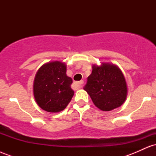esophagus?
Here are the masks:
<instances>
[{
    "label": "esophagus",
    "instance_id": "1",
    "mask_svg": "<svg viewBox=\"0 0 156 156\" xmlns=\"http://www.w3.org/2000/svg\"><path fill=\"white\" fill-rule=\"evenodd\" d=\"M83 80H80V81L76 82V86H77V87H78V88H81L82 86H83Z\"/></svg>",
    "mask_w": 156,
    "mask_h": 156
}]
</instances>
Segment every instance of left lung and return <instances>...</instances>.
<instances>
[{
    "label": "left lung",
    "mask_w": 156,
    "mask_h": 156,
    "mask_svg": "<svg viewBox=\"0 0 156 156\" xmlns=\"http://www.w3.org/2000/svg\"><path fill=\"white\" fill-rule=\"evenodd\" d=\"M94 104L104 112L121 106L128 94L125 78L121 69L115 64H94L92 72L84 87Z\"/></svg>",
    "instance_id": "8db88e82"
}]
</instances>
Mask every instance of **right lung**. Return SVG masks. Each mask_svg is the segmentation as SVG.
Wrapping results in <instances>:
<instances>
[{"instance_id": "right-lung-1", "label": "right lung", "mask_w": 156, "mask_h": 156, "mask_svg": "<svg viewBox=\"0 0 156 156\" xmlns=\"http://www.w3.org/2000/svg\"><path fill=\"white\" fill-rule=\"evenodd\" d=\"M67 66L62 62H48L37 71L34 81V95L41 108L48 112H59L74 95L73 80L66 74Z\"/></svg>"}]
</instances>
